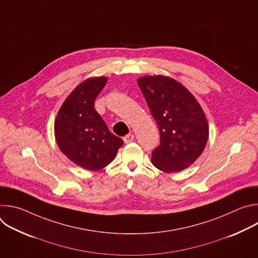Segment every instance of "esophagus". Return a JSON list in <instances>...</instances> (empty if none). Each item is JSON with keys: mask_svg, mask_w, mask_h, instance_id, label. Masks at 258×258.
Segmentation results:
<instances>
[{"mask_svg": "<svg viewBox=\"0 0 258 258\" xmlns=\"http://www.w3.org/2000/svg\"><path fill=\"white\" fill-rule=\"evenodd\" d=\"M135 140V135H133V134H128V135H126L124 138H123V141H124V143H131V142H133Z\"/></svg>", "mask_w": 258, "mask_h": 258, "instance_id": "1", "label": "esophagus"}]
</instances>
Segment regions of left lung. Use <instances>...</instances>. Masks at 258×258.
I'll return each mask as SVG.
<instances>
[{
    "mask_svg": "<svg viewBox=\"0 0 258 258\" xmlns=\"http://www.w3.org/2000/svg\"><path fill=\"white\" fill-rule=\"evenodd\" d=\"M137 82L160 133V145L152 152L153 165L168 173L189 167L202 154L209 135L201 106L171 78L146 76Z\"/></svg>",
    "mask_w": 258,
    "mask_h": 258,
    "instance_id": "left-lung-1",
    "label": "left lung"
}]
</instances>
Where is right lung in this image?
Returning <instances> with one entry per match:
<instances>
[{"instance_id":"obj_1","label":"right lung","mask_w":258,"mask_h":258,"mask_svg":"<svg viewBox=\"0 0 258 258\" xmlns=\"http://www.w3.org/2000/svg\"><path fill=\"white\" fill-rule=\"evenodd\" d=\"M107 81L105 77L91 78L79 85L62 104L54 123L61 152L87 170L107 166L123 145L94 108L95 99Z\"/></svg>"}]
</instances>
